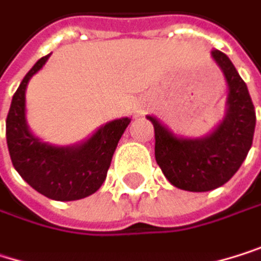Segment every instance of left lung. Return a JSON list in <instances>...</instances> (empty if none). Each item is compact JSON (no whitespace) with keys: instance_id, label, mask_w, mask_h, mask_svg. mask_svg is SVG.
Listing matches in <instances>:
<instances>
[{"instance_id":"left-lung-1","label":"left lung","mask_w":261,"mask_h":261,"mask_svg":"<svg viewBox=\"0 0 261 261\" xmlns=\"http://www.w3.org/2000/svg\"><path fill=\"white\" fill-rule=\"evenodd\" d=\"M212 57L227 82L226 116L214 132L199 139L179 138L156 117L154 158L164 176L187 192H209L226 184L240 169L251 150L255 110L243 79L226 54L214 49Z\"/></svg>"}]
</instances>
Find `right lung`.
I'll use <instances>...</instances> for the list:
<instances>
[{
  "instance_id": "add662e5",
  "label": "right lung",
  "mask_w": 261,
  "mask_h": 261,
  "mask_svg": "<svg viewBox=\"0 0 261 261\" xmlns=\"http://www.w3.org/2000/svg\"><path fill=\"white\" fill-rule=\"evenodd\" d=\"M49 55L41 57L24 75L12 97L6 119V138L12 164L38 193L55 201L82 199L100 189L129 117L111 120L89 139L72 147H55L35 138L26 122V88Z\"/></svg>"
}]
</instances>
